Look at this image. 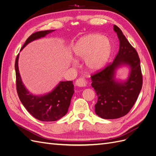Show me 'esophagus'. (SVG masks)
Returning <instances> with one entry per match:
<instances>
[{
	"mask_svg": "<svg viewBox=\"0 0 156 156\" xmlns=\"http://www.w3.org/2000/svg\"><path fill=\"white\" fill-rule=\"evenodd\" d=\"M87 84H88L87 80H86L84 78H79L76 80V81H75V85L79 87H87Z\"/></svg>",
	"mask_w": 156,
	"mask_h": 156,
	"instance_id": "esophagus-1",
	"label": "esophagus"
}]
</instances>
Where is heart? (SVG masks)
<instances>
[{"label": "heart", "instance_id": "heart-1", "mask_svg": "<svg viewBox=\"0 0 156 156\" xmlns=\"http://www.w3.org/2000/svg\"><path fill=\"white\" fill-rule=\"evenodd\" d=\"M112 45L108 39L99 34L82 37L73 47V53L77 59H87L88 68L100 70L107 62L112 53Z\"/></svg>", "mask_w": 156, "mask_h": 156}]
</instances>
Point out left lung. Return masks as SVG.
I'll return each instance as SVG.
<instances>
[{
	"mask_svg": "<svg viewBox=\"0 0 156 156\" xmlns=\"http://www.w3.org/2000/svg\"><path fill=\"white\" fill-rule=\"evenodd\" d=\"M120 41V48L115 60L104 68L91 75L92 87L98 96L96 115L104 119H115L127 115L137 100L143 86V75L137 52L122 30L114 25ZM130 66V76L126 82L115 81V69L119 65Z\"/></svg>",
	"mask_w": 156,
	"mask_h": 156,
	"instance_id": "obj_1",
	"label": "left lung"
}]
</instances>
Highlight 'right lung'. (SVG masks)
Listing matches in <instances>:
<instances>
[{
  "label": "right lung",
  "mask_w": 156,
  "mask_h": 156,
  "mask_svg": "<svg viewBox=\"0 0 156 156\" xmlns=\"http://www.w3.org/2000/svg\"><path fill=\"white\" fill-rule=\"evenodd\" d=\"M55 30H43L33 33L26 40L21 49L30 42L53 32ZM18 54L15 63L16 88L18 96L26 109L35 119L44 121H56L68 112L71 99L74 93L72 81H61L53 91L44 96H35L29 93L23 84L18 68Z\"/></svg>",
  "instance_id": "obj_1"
}]
</instances>
